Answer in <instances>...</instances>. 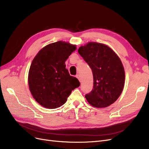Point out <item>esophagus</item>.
<instances>
[{
    "label": "esophagus",
    "mask_w": 149,
    "mask_h": 149,
    "mask_svg": "<svg viewBox=\"0 0 149 149\" xmlns=\"http://www.w3.org/2000/svg\"><path fill=\"white\" fill-rule=\"evenodd\" d=\"M76 78H77L79 79V81L80 82L81 81V75L80 74H76Z\"/></svg>",
    "instance_id": "esophagus-1"
}]
</instances>
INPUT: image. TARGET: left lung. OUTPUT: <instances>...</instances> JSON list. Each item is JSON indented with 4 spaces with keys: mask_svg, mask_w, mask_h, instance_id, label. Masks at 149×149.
<instances>
[{
    "mask_svg": "<svg viewBox=\"0 0 149 149\" xmlns=\"http://www.w3.org/2000/svg\"><path fill=\"white\" fill-rule=\"evenodd\" d=\"M78 53L93 74V89L86 94V99L93 107L110 106L120 96L125 83L124 68L119 57L109 47L97 42L80 47Z\"/></svg>",
    "mask_w": 149,
    "mask_h": 149,
    "instance_id": "8db88e82",
    "label": "left lung"
}]
</instances>
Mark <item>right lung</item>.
Segmentation results:
<instances>
[{"label":"right lung","instance_id":"add662e5","mask_svg":"<svg viewBox=\"0 0 149 149\" xmlns=\"http://www.w3.org/2000/svg\"><path fill=\"white\" fill-rule=\"evenodd\" d=\"M75 45L58 41L44 47L31 62L28 76L31 95L42 106L60 107L72 90L79 86L78 79L70 76L65 61L76 50Z\"/></svg>","mask_w":149,"mask_h":149}]
</instances>
